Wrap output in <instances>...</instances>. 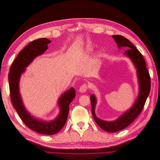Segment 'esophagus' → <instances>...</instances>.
<instances>
[{
	"mask_svg": "<svg viewBox=\"0 0 160 160\" xmlns=\"http://www.w3.org/2000/svg\"><path fill=\"white\" fill-rule=\"evenodd\" d=\"M89 88V85L84 83L83 85H82L81 88H79V92H81V93H85L86 91Z\"/></svg>",
	"mask_w": 160,
	"mask_h": 160,
	"instance_id": "esophagus-1",
	"label": "esophagus"
}]
</instances>
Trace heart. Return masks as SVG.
<instances>
[{"label":"heart","instance_id":"obj_1","mask_svg":"<svg viewBox=\"0 0 160 160\" xmlns=\"http://www.w3.org/2000/svg\"><path fill=\"white\" fill-rule=\"evenodd\" d=\"M88 50H89V51H91V49H90V48H88Z\"/></svg>","mask_w":160,"mask_h":160}]
</instances>
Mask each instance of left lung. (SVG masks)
<instances>
[{
    "mask_svg": "<svg viewBox=\"0 0 160 160\" xmlns=\"http://www.w3.org/2000/svg\"><path fill=\"white\" fill-rule=\"evenodd\" d=\"M112 37L117 42L118 47L119 49L123 47L128 49L125 51V54L130 58L136 67L139 86L138 99L133 107L113 122H106L97 117L95 113V108L97 103L96 98L93 95L90 96L92 115L95 122L101 129L106 132L114 133L127 128L142 112L149 94L150 89H151V81H150L149 71L146 67V61L142 53L125 37L122 35H113Z\"/></svg>",
    "mask_w": 160,
    "mask_h": 160,
    "instance_id": "left-lung-1",
    "label": "left lung"
}]
</instances>
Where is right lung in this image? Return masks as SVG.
<instances>
[{
    "mask_svg": "<svg viewBox=\"0 0 160 160\" xmlns=\"http://www.w3.org/2000/svg\"><path fill=\"white\" fill-rule=\"evenodd\" d=\"M51 41L46 38H38L31 42L19 52L13 61L8 73L10 97L13 107L27 127L35 132L45 135H54L63 128L68 117L69 105L75 97V90L71 88L62 94L59 99L60 113L52 122H45L34 118L28 113L24 106L19 92V79L26 67L35 57L42 55L47 49V45Z\"/></svg>",
    "mask_w": 160,
    "mask_h": 160,
    "instance_id": "right-lung-1",
    "label": "right lung"
}]
</instances>
